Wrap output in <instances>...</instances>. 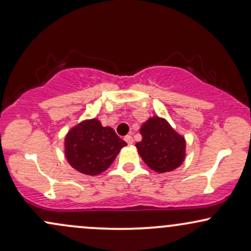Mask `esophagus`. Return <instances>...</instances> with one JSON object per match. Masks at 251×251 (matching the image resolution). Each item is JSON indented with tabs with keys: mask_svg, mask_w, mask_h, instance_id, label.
Returning <instances> with one entry per match:
<instances>
[{
	"mask_svg": "<svg viewBox=\"0 0 251 251\" xmlns=\"http://www.w3.org/2000/svg\"><path fill=\"white\" fill-rule=\"evenodd\" d=\"M124 140H125V142L127 143L128 145H131V144H133V138H132L131 135H126V137L124 138Z\"/></svg>",
	"mask_w": 251,
	"mask_h": 251,
	"instance_id": "1",
	"label": "esophagus"
}]
</instances>
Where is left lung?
Instances as JSON below:
<instances>
[{
  "label": "left lung",
  "mask_w": 251,
  "mask_h": 251,
  "mask_svg": "<svg viewBox=\"0 0 251 251\" xmlns=\"http://www.w3.org/2000/svg\"><path fill=\"white\" fill-rule=\"evenodd\" d=\"M142 142L135 144L138 153L150 169L155 172L172 171L185 159L186 142L165 119L150 118L140 127Z\"/></svg>",
  "instance_id": "1"
}]
</instances>
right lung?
I'll use <instances>...</instances> for the list:
<instances>
[{
	"instance_id": "obj_1",
	"label": "right lung",
	"mask_w": 251,
	"mask_h": 251,
	"mask_svg": "<svg viewBox=\"0 0 251 251\" xmlns=\"http://www.w3.org/2000/svg\"><path fill=\"white\" fill-rule=\"evenodd\" d=\"M126 145L113 128L103 127L98 119H89L77 124L66 135L65 154L76 171L97 176L109 168Z\"/></svg>"
}]
</instances>
